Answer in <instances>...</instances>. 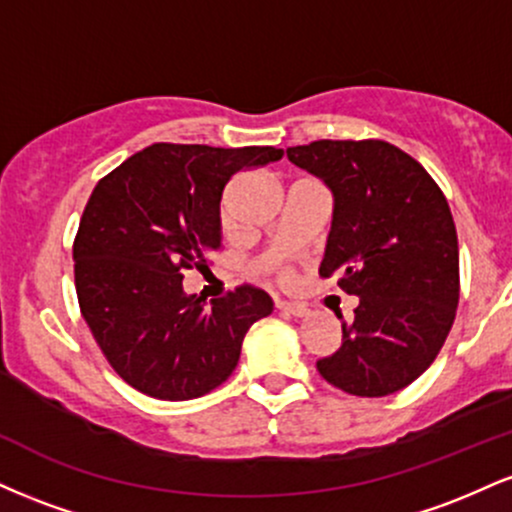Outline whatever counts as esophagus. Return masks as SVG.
<instances>
[{
    "instance_id": "obj_1",
    "label": "esophagus",
    "mask_w": 512,
    "mask_h": 512,
    "mask_svg": "<svg viewBox=\"0 0 512 512\" xmlns=\"http://www.w3.org/2000/svg\"><path fill=\"white\" fill-rule=\"evenodd\" d=\"M276 308L284 310V313L296 315V317H303L305 313H308V310H305V305H301V303H289V301H276Z\"/></svg>"
}]
</instances>
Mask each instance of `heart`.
<instances>
[{
	"label": "heart",
	"instance_id": "1",
	"mask_svg": "<svg viewBox=\"0 0 512 512\" xmlns=\"http://www.w3.org/2000/svg\"><path fill=\"white\" fill-rule=\"evenodd\" d=\"M223 221H228V214H226V209H223Z\"/></svg>",
	"mask_w": 512,
	"mask_h": 512
}]
</instances>
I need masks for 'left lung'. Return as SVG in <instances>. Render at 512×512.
<instances>
[{
  "label": "left lung",
  "instance_id": "obj_1",
  "mask_svg": "<svg viewBox=\"0 0 512 512\" xmlns=\"http://www.w3.org/2000/svg\"><path fill=\"white\" fill-rule=\"evenodd\" d=\"M334 195L322 279L358 296L342 346L320 358L327 383L356 397L404 390L436 361L460 301V250L448 199L419 161L380 139L286 149Z\"/></svg>",
  "mask_w": 512,
  "mask_h": 512
}]
</instances>
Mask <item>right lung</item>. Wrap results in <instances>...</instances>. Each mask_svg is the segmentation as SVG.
<instances>
[{"mask_svg": "<svg viewBox=\"0 0 512 512\" xmlns=\"http://www.w3.org/2000/svg\"><path fill=\"white\" fill-rule=\"evenodd\" d=\"M284 149L151 144L93 187L74 238V284L88 330L134 390L168 402L226 383L269 293L243 284L228 296H187L185 269L221 250V195L243 168Z\"/></svg>", "mask_w": 512, "mask_h": 512, "instance_id": "1", "label": "right lung"}]
</instances>
